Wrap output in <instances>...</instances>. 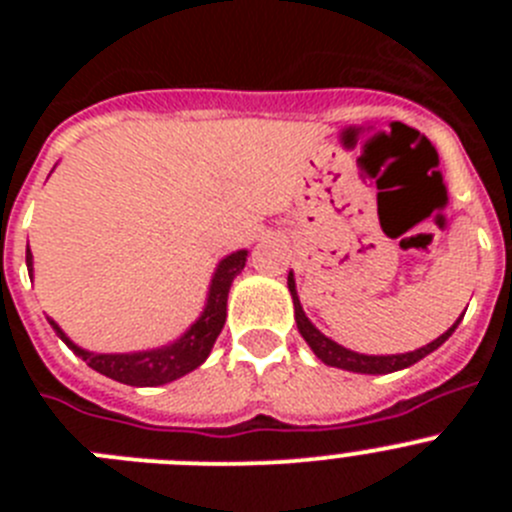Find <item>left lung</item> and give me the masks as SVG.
Listing matches in <instances>:
<instances>
[{
  "instance_id": "left-lung-1",
  "label": "left lung",
  "mask_w": 512,
  "mask_h": 512,
  "mask_svg": "<svg viewBox=\"0 0 512 512\" xmlns=\"http://www.w3.org/2000/svg\"><path fill=\"white\" fill-rule=\"evenodd\" d=\"M287 287H289V295H292V305H295L297 330H300V336L307 341V346L312 348V354L318 356L323 364L336 366V369H346V372H356V374H392L418 364L420 359H425V356L433 354L438 346H443V343L449 341V336L456 330V325H459L461 318H464V315H461V318L456 320L446 333H441L436 341L425 343L423 348H415V351H408V354H387V356L359 354V351H351V348L341 346V343H336L333 338L325 336V333H320V330L310 323V318H307L305 310H302L300 305V297H297V284L292 271H289V277H287Z\"/></svg>"
}]
</instances>
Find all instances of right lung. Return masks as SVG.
Returning <instances> with one entry per match:
<instances>
[{"mask_svg": "<svg viewBox=\"0 0 512 512\" xmlns=\"http://www.w3.org/2000/svg\"><path fill=\"white\" fill-rule=\"evenodd\" d=\"M248 251L228 253L220 264L215 266V274L210 279V289H207V300L202 307L200 318L194 320L182 336L176 341L166 343L158 348H146V351H130V354H94L87 348L76 346L61 325L56 320L48 318L53 325L56 336L61 338L66 346L74 351L79 359L87 361L94 372L104 374V377L115 379V382L130 384V387H158V384H169L174 379L184 377V374L194 372L197 366L205 364L210 356L212 346H215L217 336L225 325V315H228V292L233 279L238 277L246 266ZM27 271L33 277V253L27 248Z\"/></svg>", "mask_w": 512, "mask_h": 512, "instance_id": "right-lung-1", "label": "right lung"}]
</instances>
